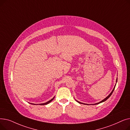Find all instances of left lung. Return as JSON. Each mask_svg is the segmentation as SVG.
I'll list each match as a JSON object with an SVG mask.
<instances>
[{"instance_id": "8db88e82", "label": "left lung", "mask_w": 130, "mask_h": 130, "mask_svg": "<svg viewBox=\"0 0 130 130\" xmlns=\"http://www.w3.org/2000/svg\"><path fill=\"white\" fill-rule=\"evenodd\" d=\"M117 81H118V78H117V80H116V83H117ZM116 84H117V83L115 84V86L114 87V88H113V90H112V91L111 92V93L109 94L108 96L106 98H105L104 100H103L102 101H100V102H99V103H95V104H85V103H82V102H79V101H77V100H76L78 103H80V104H86V105H96V104H100V103H102V102H105V101H106L109 98H110V96H111V95H112V94L113 93V91H114V89H115V86H116Z\"/></svg>"}]
</instances>
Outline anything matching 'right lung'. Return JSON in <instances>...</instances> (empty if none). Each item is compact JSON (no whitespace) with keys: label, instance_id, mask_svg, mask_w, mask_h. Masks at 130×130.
Masks as SVG:
<instances>
[{"label":"right lung","instance_id":"1","mask_svg":"<svg viewBox=\"0 0 130 130\" xmlns=\"http://www.w3.org/2000/svg\"><path fill=\"white\" fill-rule=\"evenodd\" d=\"M55 98V96L53 98V99H52L51 100H50V101H48V102H46V103H41V104H34V103H29L30 104H34V105H47V104H48V103H50L51 102H52L53 100H54V99Z\"/></svg>","mask_w":130,"mask_h":130}]
</instances>
